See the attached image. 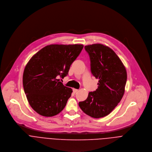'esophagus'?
<instances>
[{"mask_svg":"<svg viewBox=\"0 0 152 152\" xmlns=\"http://www.w3.org/2000/svg\"><path fill=\"white\" fill-rule=\"evenodd\" d=\"M72 90H73V92H74V94L77 93V92H78V89H76V88H73Z\"/></svg>","mask_w":152,"mask_h":152,"instance_id":"obj_1","label":"esophagus"}]
</instances>
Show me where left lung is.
I'll return each mask as SVG.
<instances>
[{"instance_id": "left-lung-1", "label": "left lung", "mask_w": 152, "mask_h": 152, "mask_svg": "<svg viewBox=\"0 0 152 152\" xmlns=\"http://www.w3.org/2000/svg\"><path fill=\"white\" fill-rule=\"evenodd\" d=\"M90 59L91 72L99 79L98 88L78 103L88 115L98 118L108 115L122 99L127 80L126 68L115 53L101 44L84 47Z\"/></svg>"}]
</instances>
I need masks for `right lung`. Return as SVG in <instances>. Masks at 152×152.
<instances>
[{"label":"right lung","instance_id":"1","mask_svg":"<svg viewBox=\"0 0 152 152\" xmlns=\"http://www.w3.org/2000/svg\"><path fill=\"white\" fill-rule=\"evenodd\" d=\"M83 47L82 44L48 45L29 60L24 70L23 84L28 104L37 113L52 117L64 110L72 90L57 77L67 75Z\"/></svg>","mask_w":152,"mask_h":152}]
</instances>
